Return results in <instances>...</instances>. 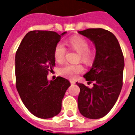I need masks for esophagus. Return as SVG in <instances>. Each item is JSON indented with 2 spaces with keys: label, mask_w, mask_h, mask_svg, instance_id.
<instances>
[{
  "label": "esophagus",
  "mask_w": 135,
  "mask_h": 135,
  "mask_svg": "<svg viewBox=\"0 0 135 135\" xmlns=\"http://www.w3.org/2000/svg\"><path fill=\"white\" fill-rule=\"evenodd\" d=\"M70 83H71V85L75 84V81H74V80H71V81H70Z\"/></svg>",
  "instance_id": "esophagus-1"
}]
</instances>
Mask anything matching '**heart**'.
<instances>
[{"label":"heart","mask_w":135,"mask_h":135,"mask_svg":"<svg viewBox=\"0 0 135 135\" xmlns=\"http://www.w3.org/2000/svg\"><path fill=\"white\" fill-rule=\"evenodd\" d=\"M68 45L71 50L79 53L78 61H81L87 65H91L95 59V51L89 48V42L88 40L80 36L71 37L68 41ZM66 48L62 43H57L54 50V58L55 61L59 64L63 63L65 60ZM83 67L80 64L77 65L64 66L59 70V74L66 78L74 79L78 74L83 71Z\"/></svg>","instance_id":"heart-1"}]
</instances>
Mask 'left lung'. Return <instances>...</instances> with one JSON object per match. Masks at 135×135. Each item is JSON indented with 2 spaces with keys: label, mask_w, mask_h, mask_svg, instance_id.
Segmentation results:
<instances>
[{
  "label": "left lung",
  "mask_w": 135,
  "mask_h": 135,
  "mask_svg": "<svg viewBox=\"0 0 135 135\" xmlns=\"http://www.w3.org/2000/svg\"><path fill=\"white\" fill-rule=\"evenodd\" d=\"M94 44L96 55L91 69L83 77L89 88L76 83L80 88L78 106L80 113L90 119L104 117L116 102L123 86L124 57L117 38L103 28H88L78 31Z\"/></svg>",
  "instance_id": "1"
}]
</instances>
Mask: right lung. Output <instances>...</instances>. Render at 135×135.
Returning <instances> with one entry per match:
<instances>
[{
	"label": "right lung",
	"instance_id": "1",
	"mask_svg": "<svg viewBox=\"0 0 135 135\" xmlns=\"http://www.w3.org/2000/svg\"><path fill=\"white\" fill-rule=\"evenodd\" d=\"M66 33L59 35L50 31H31L16 52V88L25 107L40 118L59 114L62 99L71 85L60 76L50 81L47 78L55 65V46Z\"/></svg>",
	"mask_w": 135,
	"mask_h": 135
}]
</instances>
